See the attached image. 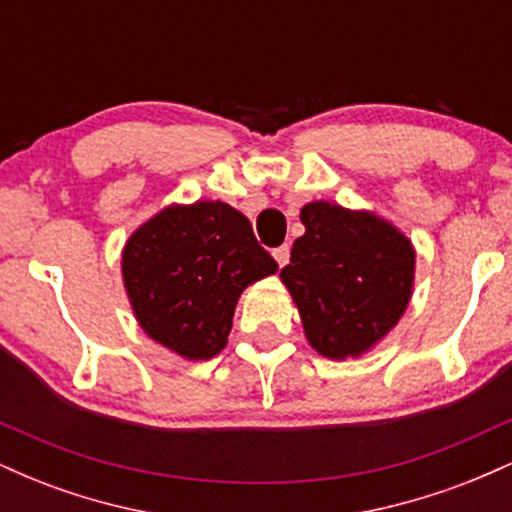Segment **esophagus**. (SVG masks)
Returning <instances> with one entry per match:
<instances>
[{"instance_id": "esophagus-1", "label": "esophagus", "mask_w": 512, "mask_h": 512, "mask_svg": "<svg viewBox=\"0 0 512 512\" xmlns=\"http://www.w3.org/2000/svg\"><path fill=\"white\" fill-rule=\"evenodd\" d=\"M272 255L279 267H286V264H289V257H291V248L289 245H279V248H274Z\"/></svg>"}]
</instances>
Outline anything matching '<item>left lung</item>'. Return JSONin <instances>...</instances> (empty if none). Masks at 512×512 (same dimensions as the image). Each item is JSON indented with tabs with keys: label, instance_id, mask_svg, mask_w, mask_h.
I'll list each match as a JSON object with an SVG mask.
<instances>
[{
	"label": "left lung",
	"instance_id": "obj_1",
	"mask_svg": "<svg viewBox=\"0 0 512 512\" xmlns=\"http://www.w3.org/2000/svg\"><path fill=\"white\" fill-rule=\"evenodd\" d=\"M305 233L281 269L308 344L332 361L373 349L414 291L411 240L373 211L310 202L301 209Z\"/></svg>",
	"mask_w": 512,
	"mask_h": 512
}]
</instances>
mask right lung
<instances>
[{
	"mask_svg": "<svg viewBox=\"0 0 512 512\" xmlns=\"http://www.w3.org/2000/svg\"><path fill=\"white\" fill-rule=\"evenodd\" d=\"M276 269L248 216L219 199L170 204L122 250V281L139 327L187 361L219 354L240 293Z\"/></svg>",
	"mask_w": 512,
	"mask_h": 512,
	"instance_id": "1",
	"label": "right lung"
}]
</instances>
